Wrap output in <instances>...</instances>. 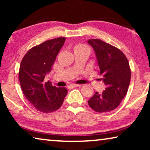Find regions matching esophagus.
<instances>
[{
    "instance_id": "obj_1",
    "label": "esophagus",
    "mask_w": 150,
    "mask_h": 150,
    "mask_svg": "<svg viewBox=\"0 0 150 150\" xmlns=\"http://www.w3.org/2000/svg\"><path fill=\"white\" fill-rule=\"evenodd\" d=\"M68 87L69 88H74L76 87H80V85H78V84H70V85H69Z\"/></svg>"
}]
</instances>
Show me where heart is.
Returning a JSON list of instances; mask_svg holds the SVG:
<instances>
[{"label": "heart", "instance_id": "1", "mask_svg": "<svg viewBox=\"0 0 150 150\" xmlns=\"http://www.w3.org/2000/svg\"><path fill=\"white\" fill-rule=\"evenodd\" d=\"M76 47H84V48H88L87 46H85V45L84 44H80V45H78L76 46Z\"/></svg>", "mask_w": 150, "mask_h": 150}]
</instances>
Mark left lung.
Returning <instances> with one entry per match:
<instances>
[{
	"instance_id": "8db88e82",
	"label": "left lung",
	"mask_w": 150,
	"mask_h": 150,
	"mask_svg": "<svg viewBox=\"0 0 150 150\" xmlns=\"http://www.w3.org/2000/svg\"><path fill=\"white\" fill-rule=\"evenodd\" d=\"M96 52L101 80L106 85L102 93L96 92L88 100L92 109L107 112L117 107L130 85L131 70L126 55L120 49L100 39L88 40Z\"/></svg>"
}]
</instances>
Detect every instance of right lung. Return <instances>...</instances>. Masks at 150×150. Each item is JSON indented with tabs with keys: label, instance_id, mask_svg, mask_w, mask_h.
<instances>
[{
	"label": "right lung",
	"instance_id": "1",
	"mask_svg": "<svg viewBox=\"0 0 150 150\" xmlns=\"http://www.w3.org/2000/svg\"><path fill=\"white\" fill-rule=\"evenodd\" d=\"M65 41V38H58L33 47L20 63L18 77L22 90L39 111L47 113L59 109L67 93L65 87H57L44 81Z\"/></svg>",
	"mask_w": 150,
	"mask_h": 150
}]
</instances>
